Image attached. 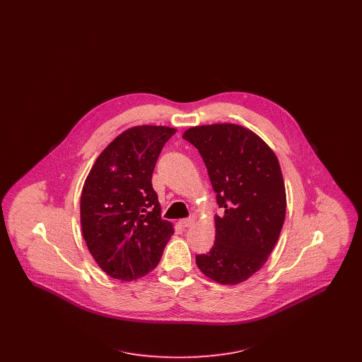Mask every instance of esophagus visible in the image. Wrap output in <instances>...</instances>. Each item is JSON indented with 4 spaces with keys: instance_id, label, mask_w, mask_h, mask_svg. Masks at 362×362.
Listing matches in <instances>:
<instances>
[{
    "instance_id": "esophagus-1",
    "label": "esophagus",
    "mask_w": 362,
    "mask_h": 362,
    "mask_svg": "<svg viewBox=\"0 0 362 362\" xmlns=\"http://www.w3.org/2000/svg\"><path fill=\"white\" fill-rule=\"evenodd\" d=\"M194 223H195V217H194V216L180 220V225H182L183 228H189V226H192V225H194Z\"/></svg>"
}]
</instances>
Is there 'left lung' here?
<instances>
[{
	"instance_id": "1",
	"label": "left lung",
	"mask_w": 362,
	"mask_h": 362,
	"mask_svg": "<svg viewBox=\"0 0 362 362\" xmlns=\"http://www.w3.org/2000/svg\"><path fill=\"white\" fill-rule=\"evenodd\" d=\"M183 138L202 156L223 209L214 217V245L195 262L218 284H240L267 262L285 221L286 192L278 158L254 132L233 123L191 127Z\"/></svg>"
}]
</instances>
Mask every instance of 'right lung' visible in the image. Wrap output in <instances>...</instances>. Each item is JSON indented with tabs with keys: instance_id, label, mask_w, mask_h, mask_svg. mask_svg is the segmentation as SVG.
<instances>
[{
	"instance_id": "add662e5",
	"label": "right lung",
	"mask_w": 362,
	"mask_h": 362,
	"mask_svg": "<svg viewBox=\"0 0 362 362\" xmlns=\"http://www.w3.org/2000/svg\"><path fill=\"white\" fill-rule=\"evenodd\" d=\"M176 133L167 126H136L96 158L80 201L81 229L90 255L108 276L133 281L160 262L173 235L161 218L152 186L156 161Z\"/></svg>"
}]
</instances>
